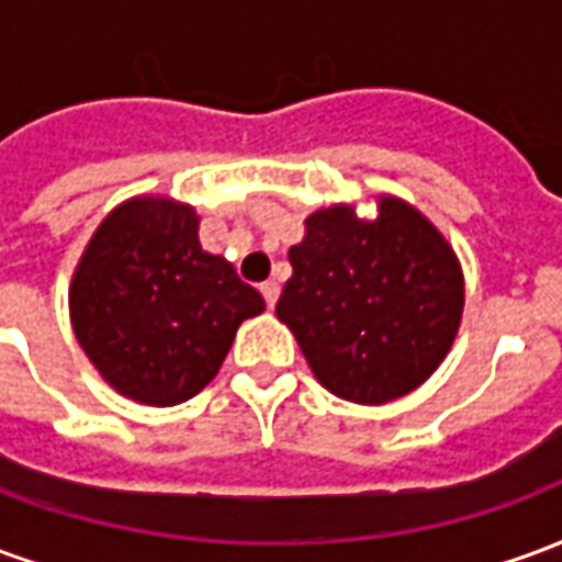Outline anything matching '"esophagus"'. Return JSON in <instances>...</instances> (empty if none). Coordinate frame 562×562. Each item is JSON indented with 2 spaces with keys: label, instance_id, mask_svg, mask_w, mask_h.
<instances>
[{
  "label": "esophagus",
  "instance_id": "34e87169",
  "mask_svg": "<svg viewBox=\"0 0 562 562\" xmlns=\"http://www.w3.org/2000/svg\"><path fill=\"white\" fill-rule=\"evenodd\" d=\"M261 294H265L268 306H273V304H277V297H280V282H277V280L261 282Z\"/></svg>",
  "mask_w": 562,
  "mask_h": 562
}]
</instances>
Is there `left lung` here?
Segmentation results:
<instances>
[{
  "instance_id": "8db88e82",
  "label": "left lung",
  "mask_w": 562,
  "mask_h": 562,
  "mask_svg": "<svg viewBox=\"0 0 562 562\" xmlns=\"http://www.w3.org/2000/svg\"><path fill=\"white\" fill-rule=\"evenodd\" d=\"M277 318L313 376L349 403L382 406L446 361L463 318V268L442 232L397 195L373 216L330 204L304 220Z\"/></svg>"
}]
</instances>
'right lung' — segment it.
I'll return each mask as SVG.
<instances>
[{"label":"right lung","instance_id":"add662e5","mask_svg":"<svg viewBox=\"0 0 562 562\" xmlns=\"http://www.w3.org/2000/svg\"><path fill=\"white\" fill-rule=\"evenodd\" d=\"M201 216L168 195L116 204L83 246L68 316L99 376L128 401L177 406L207 389L265 297L201 249Z\"/></svg>","mask_w":562,"mask_h":562}]
</instances>
